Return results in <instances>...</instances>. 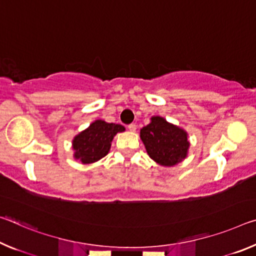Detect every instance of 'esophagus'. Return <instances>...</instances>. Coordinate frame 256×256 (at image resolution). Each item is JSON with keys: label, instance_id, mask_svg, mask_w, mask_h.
Listing matches in <instances>:
<instances>
[{"label": "esophagus", "instance_id": "obj_1", "mask_svg": "<svg viewBox=\"0 0 256 256\" xmlns=\"http://www.w3.org/2000/svg\"><path fill=\"white\" fill-rule=\"evenodd\" d=\"M128 130H130V131H131V132H136V124H130L128 125Z\"/></svg>", "mask_w": 256, "mask_h": 256}]
</instances>
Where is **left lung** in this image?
I'll return each instance as SVG.
<instances>
[{"label": "left lung", "mask_w": 256, "mask_h": 256, "mask_svg": "<svg viewBox=\"0 0 256 256\" xmlns=\"http://www.w3.org/2000/svg\"><path fill=\"white\" fill-rule=\"evenodd\" d=\"M140 138L149 157L162 166H174L186 157L189 149L188 133L160 116L140 130Z\"/></svg>", "instance_id": "8db88e82"}]
</instances>
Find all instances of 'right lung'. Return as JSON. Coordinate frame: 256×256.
Returning <instances> with one entry per match:
<instances>
[{"instance_id": "1", "label": "right lung", "mask_w": 256, "mask_h": 256, "mask_svg": "<svg viewBox=\"0 0 256 256\" xmlns=\"http://www.w3.org/2000/svg\"><path fill=\"white\" fill-rule=\"evenodd\" d=\"M123 131L125 128L120 124L94 120L72 140L75 160H80L83 164H91L101 160L109 152L114 136Z\"/></svg>"}]
</instances>
